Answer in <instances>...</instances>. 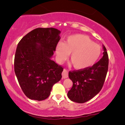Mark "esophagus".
Here are the masks:
<instances>
[{"instance_id": "esophagus-1", "label": "esophagus", "mask_w": 125, "mask_h": 125, "mask_svg": "<svg viewBox=\"0 0 125 125\" xmlns=\"http://www.w3.org/2000/svg\"><path fill=\"white\" fill-rule=\"evenodd\" d=\"M62 77L63 79H66L68 77V71L66 69H63L62 72Z\"/></svg>"}]
</instances>
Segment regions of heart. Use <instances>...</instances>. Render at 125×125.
<instances>
[{"mask_svg": "<svg viewBox=\"0 0 125 125\" xmlns=\"http://www.w3.org/2000/svg\"><path fill=\"white\" fill-rule=\"evenodd\" d=\"M55 53L59 63L64 62L71 54L70 59L74 68L82 70L96 63L101 54V48L87 36L76 34L69 36L64 43H58Z\"/></svg>", "mask_w": 125, "mask_h": 125, "instance_id": "b5f03b06", "label": "heart"}]
</instances>
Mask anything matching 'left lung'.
<instances>
[{
  "instance_id": "8db88e82",
  "label": "left lung",
  "mask_w": 125,
  "mask_h": 125,
  "mask_svg": "<svg viewBox=\"0 0 125 125\" xmlns=\"http://www.w3.org/2000/svg\"><path fill=\"white\" fill-rule=\"evenodd\" d=\"M103 49L102 58L92 66L69 72L73 86L67 93V97L72 101L83 104L95 96L102 89L109 64L108 55L104 45Z\"/></svg>"
}]
</instances>
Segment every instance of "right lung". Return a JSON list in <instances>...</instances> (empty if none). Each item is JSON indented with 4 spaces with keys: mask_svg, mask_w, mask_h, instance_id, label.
<instances>
[{
    "mask_svg": "<svg viewBox=\"0 0 125 125\" xmlns=\"http://www.w3.org/2000/svg\"><path fill=\"white\" fill-rule=\"evenodd\" d=\"M61 33L53 28H37L19 42L15 72L21 89L30 99H47L53 84L61 79L63 69L52 59Z\"/></svg>",
    "mask_w": 125,
    "mask_h": 125,
    "instance_id": "add662e5",
    "label": "right lung"
}]
</instances>
